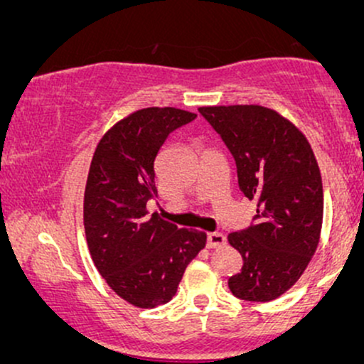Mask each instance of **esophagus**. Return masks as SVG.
Wrapping results in <instances>:
<instances>
[{"label": "esophagus", "instance_id": "1", "mask_svg": "<svg viewBox=\"0 0 364 364\" xmlns=\"http://www.w3.org/2000/svg\"><path fill=\"white\" fill-rule=\"evenodd\" d=\"M225 245V236L220 232H208L207 235V246L208 248H219Z\"/></svg>", "mask_w": 364, "mask_h": 364}]
</instances>
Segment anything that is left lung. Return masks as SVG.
I'll use <instances>...</instances> for the list:
<instances>
[{"label": "left lung", "instance_id": "obj_1", "mask_svg": "<svg viewBox=\"0 0 364 364\" xmlns=\"http://www.w3.org/2000/svg\"><path fill=\"white\" fill-rule=\"evenodd\" d=\"M236 162L237 185L257 202L252 224L228 236L243 257L229 289L272 301L301 277L318 245L323 190L313 150L294 124L262 106L200 107Z\"/></svg>", "mask_w": 364, "mask_h": 364}]
</instances>
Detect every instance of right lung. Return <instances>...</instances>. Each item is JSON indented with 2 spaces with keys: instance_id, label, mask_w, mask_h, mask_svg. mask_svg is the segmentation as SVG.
Returning <instances> with one entry per match:
<instances>
[{
  "instance_id": "1",
  "label": "right lung",
  "mask_w": 364,
  "mask_h": 364,
  "mask_svg": "<svg viewBox=\"0 0 364 364\" xmlns=\"http://www.w3.org/2000/svg\"><path fill=\"white\" fill-rule=\"evenodd\" d=\"M195 118L174 107L136 111L102 136L92 157L83 198L87 245L104 281L133 306L173 299L186 265L205 246V232L147 212L157 198L154 164L162 145Z\"/></svg>"
}]
</instances>
